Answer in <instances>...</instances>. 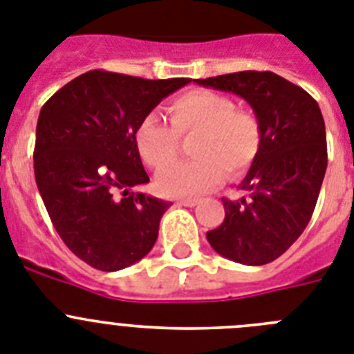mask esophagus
I'll use <instances>...</instances> for the list:
<instances>
[{
    "label": "esophagus",
    "mask_w": 354,
    "mask_h": 354,
    "mask_svg": "<svg viewBox=\"0 0 354 354\" xmlns=\"http://www.w3.org/2000/svg\"><path fill=\"white\" fill-rule=\"evenodd\" d=\"M176 205H180V207H196V205H198V199H192V198L178 199Z\"/></svg>",
    "instance_id": "esophagus-1"
}]
</instances>
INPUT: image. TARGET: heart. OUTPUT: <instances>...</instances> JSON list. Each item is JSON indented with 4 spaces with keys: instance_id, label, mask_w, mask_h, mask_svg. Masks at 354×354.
<instances>
[{
    "instance_id": "b5f03b06",
    "label": "heart",
    "mask_w": 354,
    "mask_h": 354,
    "mask_svg": "<svg viewBox=\"0 0 354 354\" xmlns=\"http://www.w3.org/2000/svg\"><path fill=\"white\" fill-rule=\"evenodd\" d=\"M170 126L147 113L135 130V147L146 165L162 169L176 158L180 137L196 135L190 162H180L156 176V189L169 198H198L226 178L242 176L262 149V122L251 110L239 109L221 92L194 88L167 104Z\"/></svg>"
}]
</instances>
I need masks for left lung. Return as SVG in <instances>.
I'll list each match as a JSON object with an SVG mask.
<instances>
[{"instance_id":"left-lung-1","label":"left lung","mask_w":354,"mask_h":354,"mask_svg":"<svg viewBox=\"0 0 354 354\" xmlns=\"http://www.w3.org/2000/svg\"><path fill=\"white\" fill-rule=\"evenodd\" d=\"M196 84L244 97L262 122V149L241 183L250 198H223L224 221L207 239L228 260L266 266L312 219L328 165L321 109L305 88L270 71H241Z\"/></svg>"}]
</instances>
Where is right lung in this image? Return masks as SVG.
Masks as SVG:
<instances>
[{"label": "right lung", "instance_id": "add662e5", "mask_svg": "<svg viewBox=\"0 0 354 354\" xmlns=\"http://www.w3.org/2000/svg\"><path fill=\"white\" fill-rule=\"evenodd\" d=\"M189 82L94 69L71 80L41 109L33 149L37 187L64 244L94 269H124L155 245L171 203L130 192L149 181L135 130Z\"/></svg>", "mask_w": 354, "mask_h": 354}]
</instances>
